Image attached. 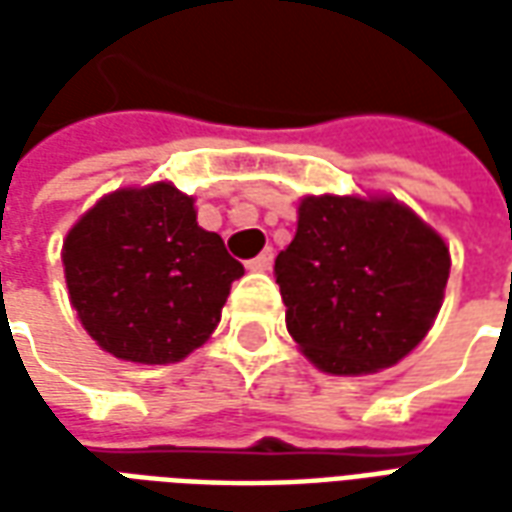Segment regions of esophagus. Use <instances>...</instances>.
Instances as JSON below:
<instances>
[{"mask_svg": "<svg viewBox=\"0 0 512 512\" xmlns=\"http://www.w3.org/2000/svg\"><path fill=\"white\" fill-rule=\"evenodd\" d=\"M271 263H274V249H263L260 255L252 257V260L246 263V268H249V271H268Z\"/></svg>", "mask_w": 512, "mask_h": 512, "instance_id": "obj_1", "label": "esophagus"}]
</instances>
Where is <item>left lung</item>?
Listing matches in <instances>:
<instances>
[{
  "mask_svg": "<svg viewBox=\"0 0 512 512\" xmlns=\"http://www.w3.org/2000/svg\"><path fill=\"white\" fill-rule=\"evenodd\" d=\"M274 277L301 351L323 373L365 376L422 343L444 299L450 249L389 197H307Z\"/></svg>",
  "mask_w": 512,
  "mask_h": 512,
  "instance_id": "obj_1",
  "label": "left lung"
}]
</instances>
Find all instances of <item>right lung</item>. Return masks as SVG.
Listing matches in <instances>:
<instances>
[{
	"label": "right lung",
	"instance_id": "1",
	"mask_svg": "<svg viewBox=\"0 0 512 512\" xmlns=\"http://www.w3.org/2000/svg\"><path fill=\"white\" fill-rule=\"evenodd\" d=\"M62 263L87 334L139 365L200 348L244 274L222 238L197 224L194 200L169 183L104 197L68 233Z\"/></svg>",
	"mask_w": 512,
	"mask_h": 512
}]
</instances>
